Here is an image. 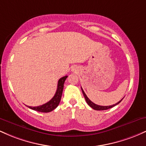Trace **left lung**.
<instances>
[{"label": "left lung", "mask_w": 146, "mask_h": 146, "mask_svg": "<svg viewBox=\"0 0 146 146\" xmlns=\"http://www.w3.org/2000/svg\"><path fill=\"white\" fill-rule=\"evenodd\" d=\"M82 90L83 95H84V98H85V100H86L87 104H88L92 108H93V109L96 110H104L109 109V108H113V106H116V105L118 104H119L120 102L122 101V100H123V99H122V100H120L119 102H117V103L115 104H113V105H111V106H104L97 105V104H95L93 103V102L90 101L89 99L88 98V97H87L86 95L85 94V93H84V90H83L82 88Z\"/></svg>", "instance_id": "obj_1"}]
</instances>
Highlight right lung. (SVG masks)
<instances>
[{"instance_id":"right-lung-1","label":"right lung","mask_w":146,"mask_h":146,"mask_svg":"<svg viewBox=\"0 0 146 146\" xmlns=\"http://www.w3.org/2000/svg\"><path fill=\"white\" fill-rule=\"evenodd\" d=\"M68 76H64L61 78L59 80L58 83V88H57L56 93L55 94L53 98L50 100L49 102H46L44 104H42L39 106H27L29 107L31 109L36 110V111L41 112V113H48V112H51L52 110H53L55 108H57L58 105H59L60 100H61L62 98V94L63 88H64V84L65 80L67 78Z\"/></svg>"}]
</instances>
